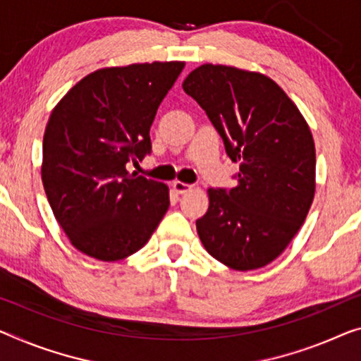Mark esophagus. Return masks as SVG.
<instances>
[{"mask_svg":"<svg viewBox=\"0 0 361 361\" xmlns=\"http://www.w3.org/2000/svg\"><path fill=\"white\" fill-rule=\"evenodd\" d=\"M173 190L176 193H185L188 190H192V185L185 184V182H180V180H174L173 182Z\"/></svg>","mask_w":361,"mask_h":361,"instance_id":"1","label":"esophagus"}]
</instances>
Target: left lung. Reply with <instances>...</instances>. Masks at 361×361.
Returning a JSON list of instances; mask_svg holds the SVG:
<instances>
[{
	"label": "left lung",
	"instance_id": "1",
	"mask_svg": "<svg viewBox=\"0 0 361 361\" xmlns=\"http://www.w3.org/2000/svg\"><path fill=\"white\" fill-rule=\"evenodd\" d=\"M182 88L207 111L229 158L240 163L234 188H208L209 208L197 219L200 240L227 268H263L286 250L313 203L316 152L310 126L262 72L202 64Z\"/></svg>",
	"mask_w": 361,
	"mask_h": 361
}]
</instances>
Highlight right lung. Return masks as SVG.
<instances>
[{"label":"right lung","mask_w":361,"mask_h":361,"mask_svg":"<svg viewBox=\"0 0 361 361\" xmlns=\"http://www.w3.org/2000/svg\"><path fill=\"white\" fill-rule=\"evenodd\" d=\"M184 61L103 68L59 99L43 135L42 180L77 250L102 262L145 245L169 208V187L130 174L152 149L149 127Z\"/></svg>","instance_id":"add662e5"}]
</instances>
